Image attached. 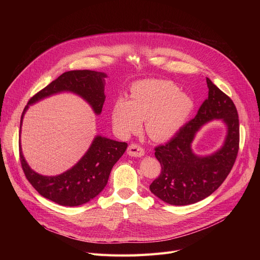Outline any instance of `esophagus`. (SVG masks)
Returning a JSON list of instances; mask_svg holds the SVG:
<instances>
[{
	"instance_id": "esophagus-1",
	"label": "esophagus",
	"mask_w": 260,
	"mask_h": 260,
	"mask_svg": "<svg viewBox=\"0 0 260 260\" xmlns=\"http://www.w3.org/2000/svg\"><path fill=\"white\" fill-rule=\"evenodd\" d=\"M127 154L132 157H142L144 155V149L137 143H131L127 147Z\"/></svg>"
}]
</instances>
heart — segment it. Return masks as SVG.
<instances>
[{"instance_id":"obj_1","label":"heart","mask_w":260,"mask_h":260,"mask_svg":"<svg viewBox=\"0 0 260 260\" xmlns=\"http://www.w3.org/2000/svg\"><path fill=\"white\" fill-rule=\"evenodd\" d=\"M171 81L147 79L135 83L131 99H119L113 107V123L122 136L137 131L144 120L147 136L156 142L172 139L178 133L194 108L193 99L179 92Z\"/></svg>"}]
</instances>
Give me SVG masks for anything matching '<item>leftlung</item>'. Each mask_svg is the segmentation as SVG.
<instances>
[{"label":"left lung","mask_w":260,"mask_h":260,"mask_svg":"<svg viewBox=\"0 0 260 260\" xmlns=\"http://www.w3.org/2000/svg\"><path fill=\"white\" fill-rule=\"evenodd\" d=\"M209 97L203 101L194 119L165 145L155 148L161 173L151 192L173 206H187L209 197L225 180L239 149V119L235 104L229 95L207 78ZM222 118L228 126L223 147L210 156L200 157L191 151L196 133L207 121Z\"/></svg>","instance_id":"left-lung-1"}]
</instances>
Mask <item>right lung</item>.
<instances>
[{
    "label": "right lung",
    "instance_id": "add662e5",
    "mask_svg": "<svg viewBox=\"0 0 260 260\" xmlns=\"http://www.w3.org/2000/svg\"><path fill=\"white\" fill-rule=\"evenodd\" d=\"M103 73L93 71H71L62 74L29 99L21 117L29 104L61 91H72L86 100L93 112L99 115L105 101ZM21 132V126H20ZM126 142H118L97 136L86 154L77 165L58 176H42L34 172L24 159L20 145V161L27 180L37 192L60 206L77 207L97 196L105 187L115 163L126 151Z\"/></svg>",
    "mask_w": 260,
    "mask_h": 260
}]
</instances>
